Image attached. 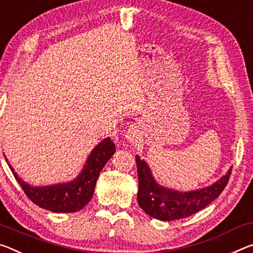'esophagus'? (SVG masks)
I'll return each mask as SVG.
<instances>
[{"instance_id":"obj_1","label":"esophagus","mask_w":253,"mask_h":253,"mask_svg":"<svg viewBox=\"0 0 253 253\" xmlns=\"http://www.w3.org/2000/svg\"><path fill=\"white\" fill-rule=\"evenodd\" d=\"M142 138V133L138 125H131L126 131V139L130 143H136Z\"/></svg>"}]
</instances>
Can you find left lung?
Listing matches in <instances>:
<instances>
[{"instance_id": "left-lung-1", "label": "left lung", "mask_w": 253, "mask_h": 253, "mask_svg": "<svg viewBox=\"0 0 253 253\" xmlns=\"http://www.w3.org/2000/svg\"><path fill=\"white\" fill-rule=\"evenodd\" d=\"M138 175L137 202L151 217L160 220L186 218L213 202L226 187L232 167L223 177L210 186L190 191H180L156 182L148 164L136 155Z\"/></svg>"}]
</instances>
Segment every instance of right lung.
<instances>
[{
    "mask_svg": "<svg viewBox=\"0 0 253 253\" xmlns=\"http://www.w3.org/2000/svg\"><path fill=\"white\" fill-rule=\"evenodd\" d=\"M116 146L110 137L102 139L87 156L82 171L69 182L49 186H31L19 177L9 163V167L21 186L27 197L36 205L54 213H74L87 205L93 196L100 172L115 154ZM5 156V155H4ZM6 162L7 159L5 156Z\"/></svg>",
    "mask_w": 253,
    "mask_h": 253,
    "instance_id": "add662e5",
    "label": "right lung"
}]
</instances>
